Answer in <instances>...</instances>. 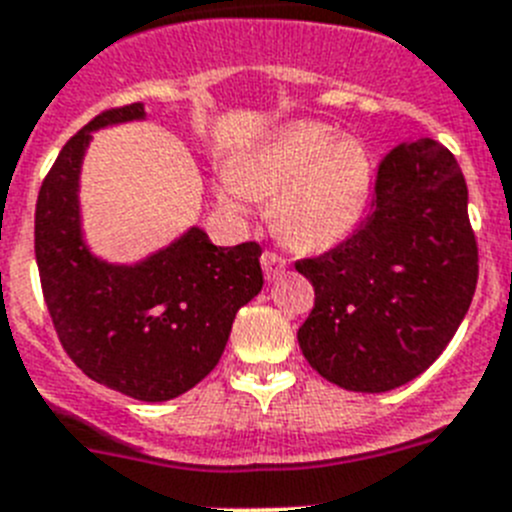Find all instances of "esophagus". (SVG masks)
<instances>
[{
	"mask_svg": "<svg viewBox=\"0 0 512 512\" xmlns=\"http://www.w3.org/2000/svg\"><path fill=\"white\" fill-rule=\"evenodd\" d=\"M261 266H264L266 279H277L279 274H282V271L287 269V261H284L282 256H277V253L266 251L264 256H261Z\"/></svg>",
	"mask_w": 512,
	"mask_h": 512,
	"instance_id": "obj_1",
	"label": "esophagus"
}]
</instances>
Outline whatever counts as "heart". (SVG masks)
Returning <instances> with one entry per match:
<instances>
[{
    "instance_id": "obj_1",
    "label": "heart",
    "mask_w": 512,
    "mask_h": 512,
    "mask_svg": "<svg viewBox=\"0 0 512 512\" xmlns=\"http://www.w3.org/2000/svg\"><path fill=\"white\" fill-rule=\"evenodd\" d=\"M372 189L374 161L364 140L297 120L238 153L217 184V200L230 210H241L248 197L274 200L279 238L300 251H325L354 233Z\"/></svg>"
}]
</instances>
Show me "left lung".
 I'll return each mask as SVG.
<instances>
[{
	"label": "left lung",
	"instance_id": "left-lung-1",
	"mask_svg": "<svg viewBox=\"0 0 512 512\" xmlns=\"http://www.w3.org/2000/svg\"><path fill=\"white\" fill-rule=\"evenodd\" d=\"M467 202L454 153L436 140L402 143L382 158L359 230L295 264L315 287L297 341L320 377L351 392H387L441 356L477 287Z\"/></svg>",
	"mask_w": 512,
	"mask_h": 512
}]
</instances>
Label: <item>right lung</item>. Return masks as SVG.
<instances>
[{
  "label": "right lung",
  "instance_id": "add662e5",
  "mask_svg": "<svg viewBox=\"0 0 512 512\" xmlns=\"http://www.w3.org/2000/svg\"><path fill=\"white\" fill-rule=\"evenodd\" d=\"M146 120L143 104L94 117L61 148L35 205V261L58 341L94 382L143 402L184 395L215 369L235 312L264 287L261 246H215L189 228L138 264H110L81 233L79 176L92 133Z\"/></svg>",
  "mask_w": 512,
  "mask_h": 512
}]
</instances>
